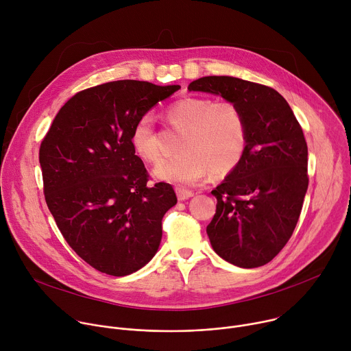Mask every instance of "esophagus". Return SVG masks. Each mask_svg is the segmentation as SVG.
<instances>
[{
  "label": "esophagus",
  "instance_id": "obj_1",
  "mask_svg": "<svg viewBox=\"0 0 351 351\" xmlns=\"http://www.w3.org/2000/svg\"><path fill=\"white\" fill-rule=\"evenodd\" d=\"M176 194H178V199H180V202H184V199L194 195V193L191 190H186L182 187H176Z\"/></svg>",
  "mask_w": 351,
  "mask_h": 351
}]
</instances>
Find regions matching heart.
<instances>
[{
	"instance_id": "1",
	"label": "heart",
	"mask_w": 351,
	"mask_h": 351,
	"mask_svg": "<svg viewBox=\"0 0 351 351\" xmlns=\"http://www.w3.org/2000/svg\"><path fill=\"white\" fill-rule=\"evenodd\" d=\"M168 123L182 130L179 156L161 164L154 176L173 183L193 184L207 172L226 176L241 162L247 149V125L241 110L228 99L183 97L165 108ZM129 143L137 158L147 164L162 160L158 134L148 115L133 125Z\"/></svg>"
}]
</instances>
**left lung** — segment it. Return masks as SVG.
I'll return each instance as SVG.
<instances>
[{
  "instance_id": "obj_1",
  "label": "left lung",
  "mask_w": 351,
  "mask_h": 351,
  "mask_svg": "<svg viewBox=\"0 0 351 351\" xmlns=\"http://www.w3.org/2000/svg\"><path fill=\"white\" fill-rule=\"evenodd\" d=\"M234 103L247 125L239 167L211 193L217 211L207 226L215 253L240 268L274 260L297 225L308 187L304 133L286 99L272 87L232 76H206L189 84Z\"/></svg>"
}]
</instances>
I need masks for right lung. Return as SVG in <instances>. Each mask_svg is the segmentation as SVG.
<instances>
[{
	"instance_id": "1",
	"label": "right lung",
	"mask_w": 351,
	"mask_h": 351,
	"mask_svg": "<svg viewBox=\"0 0 351 351\" xmlns=\"http://www.w3.org/2000/svg\"><path fill=\"white\" fill-rule=\"evenodd\" d=\"M179 84L117 80L76 93L44 136L45 203L73 252L94 269L125 276L154 257L162 218L178 198L149 175L129 143L136 121Z\"/></svg>"
}]
</instances>
